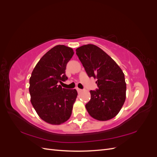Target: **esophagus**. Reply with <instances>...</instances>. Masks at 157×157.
Instances as JSON below:
<instances>
[{"instance_id":"1","label":"esophagus","mask_w":157,"mask_h":157,"mask_svg":"<svg viewBox=\"0 0 157 157\" xmlns=\"http://www.w3.org/2000/svg\"><path fill=\"white\" fill-rule=\"evenodd\" d=\"M77 92H78V93L81 92L82 91V89H80V88H77Z\"/></svg>"}]
</instances>
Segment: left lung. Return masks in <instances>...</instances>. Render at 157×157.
<instances>
[{
  "label": "left lung",
  "instance_id": "obj_1",
  "mask_svg": "<svg viewBox=\"0 0 157 157\" xmlns=\"http://www.w3.org/2000/svg\"><path fill=\"white\" fill-rule=\"evenodd\" d=\"M89 77L97 78L98 89L90 90L86 104L89 115L100 121L110 120L119 113L126 99L124 74L117 63L100 48L86 44L76 50Z\"/></svg>",
  "mask_w": 157,
  "mask_h": 157
}]
</instances>
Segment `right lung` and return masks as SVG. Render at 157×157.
Returning <instances> with one entry per match:
<instances>
[{
	"label": "right lung",
	"instance_id": "add662e5",
	"mask_svg": "<svg viewBox=\"0 0 157 157\" xmlns=\"http://www.w3.org/2000/svg\"><path fill=\"white\" fill-rule=\"evenodd\" d=\"M73 50L57 45L42 57L29 79L31 102L41 119L58 125L70 118L77 96L75 89H65L59 83L67 80L65 69Z\"/></svg>",
	"mask_w": 157,
	"mask_h": 157
}]
</instances>
